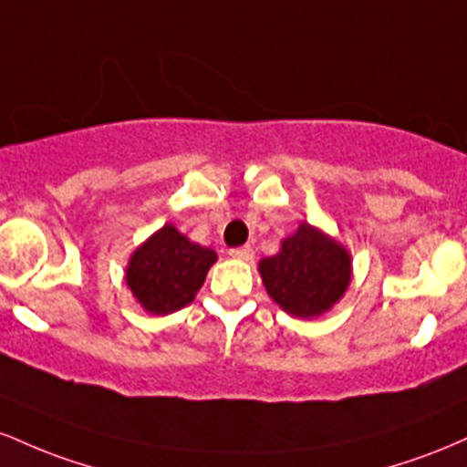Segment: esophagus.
I'll use <instances>...</instances> for the list:
<instances>
[{
  "label": "esophagus",
  "mask_w": 467,
  "mask_h": 467,
  "mask_svg": "<svg viewBox=\"0 0 467 467\" xmlns=\"http://www.w3.org/2000/svg\"><path fill=\"white\" fill-rule=\"evenodd\" d=\"M230 256L237 261H252V256H254V250L250 248V245H241V248H233L230 250Z\"/></svg>",
  "instance_id": "esophagus-1"
}]
</instances>
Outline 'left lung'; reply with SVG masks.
<instances>
[{
    "label": "left lung",
    "instance_id": "left-lung-1",
    "mask_svg": "<svg viewBox=\"0 0 467 467\" xmlns=\"http://www.w3.org/2000/svg\"><path fill=\"white\" fill-rule=\"evenodd\" d=\"M267 296L296 318H318L345 296L353 276L351 252L323 228L301 222L278 252L259 261Z\"/></svg>",
    "mask_w": 467,
    "mask_h": 467
}]
</instances>
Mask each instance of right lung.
I'll return each instance as SVG.
<instances>
[{"label": "right lung", "instance_id": "add662e5", "mask_svg": "<svg viewBox=\"0 0 467 467\" xmlns=\"http://www.w3.org/2000/svg\"><path fill=\"white\" fill-rule=\"evenodd\" d=\"M215 261V250L191 241L173 223H164L133 250L125 281L144 312L166 316L195 301Z\"/></svg>", "mask_w": 467, "mask_h": 467}]
</instances>
